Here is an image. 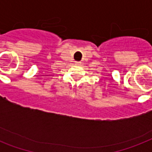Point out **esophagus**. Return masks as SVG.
I'll list each match as a JSON object with an SVG mask.
<instances>
[{
  "mask_svg": "<svg viewBox=\"0 0 152 152\" xmlns=\"http://www.w3.org/2000/svg\"><path fill=\"white\" fill-rule=\"evenodd\" d=\"M76 64H80V63H81V62H80V61H76Z\"/></svg>",
  "mask_w": 152,
  "mask_h": 152,
  "instance_id": "esophagus-1",
  "label": "esophagus"
}]
</instances>
